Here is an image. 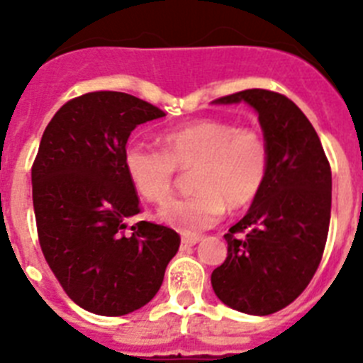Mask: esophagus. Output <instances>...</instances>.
<instances>
[{
    "label": "esophagus",
    "instance_id": "esophagus-1",
    "mask_svg": "<svg viewBox=\"0 0 363 363\" xmlns=\"http://www.w3.org/2000/svg\"><path fill=\"white\" fill-rule=\"evenodd\" d=\"M198 242H200V238H198V236H185V238H182V249H187V247L196 245Z\"/></svg>",
    "mask_w": 363,
    "mask_h": 363
}]
</instances>
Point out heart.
Returning <instances> with one entry per match:
<instances>
[{"instance_id":"b5f03b06","label":"heart","mask_w":363,"mask_h":363,"mask_svg":"<svg viewBox=\"0 0 363 363\" xmlns=\"http://www.w3.org/2000/svg\"><path fill=\"white\" fill-rule=\"evenodd\" d=\"M125 172L147 201L162 203L172 194L178 171H192L194 194L163 203L162 223L185 236L216 225L229 209H243L258 198L269 171V149L256 129L227 120H198L163 134V149L130 143Z\"/></svg>"}]
</instances>
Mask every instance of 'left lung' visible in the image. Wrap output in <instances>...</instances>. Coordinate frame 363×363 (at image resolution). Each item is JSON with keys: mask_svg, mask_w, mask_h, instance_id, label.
I'll use <instances>...</instances> for the list:
<instances>
[{"mask_svg": "<svg viewBox=\"0 0 363 363\" xmlns=\"http://www.w3.org/2000/svg\"><path fill=\"white\" fill-rule=\"evenodd\" d=\"M258 112L269 171L251 209L225 234L227 258L211 274L225 306L272 314L300 296L322 262L331 220V165L306 114L280 92L247 89L216 104Z\"/></svg>", "mask_w": 363, "mask_h": 363, "instance_id": "8db88e82", "label": "left lung"}]
</instances>
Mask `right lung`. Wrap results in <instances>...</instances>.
<instances>
[{
  "mask_svg": "<svg viewBox=\"0 0 363 363\" xmlns=\"http://www.w3.org/2000/svg\"><path fill=\"white\" fill-rule=\"evenodd\" d=\"M149 101L114 91L69 99L41 136L32 163L38 238L67 296L89 313L123 316L162 287L179 234L142 213L123 152L138 125L163 118Z\"/></svg>",
  "mask_w": 363,
  "mask_h": 363,
  "instance_id": "right-lung-1",
  "label": "right lung"
}]
</instances>
